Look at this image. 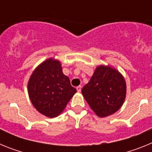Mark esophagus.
<instances>
[{
    "instance_id": "1",
    "label": "esophagus",
    "mask_w": 152,
    "mask_h": 152,
    "mask_svg": "<svg viewBox=\"0 0 152 152\" xmlns=\"http://www.w3.org/2000/svg\"><path fill=\"white\" fill-rule=\"evenodd\" d=\"M76 89H77V92H80V91H81V86H78V87H77Z\"/></svg>"
}]
</instances>
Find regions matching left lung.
<instances>
[{
	"label": "left lung",
	"mask_w": 152,
	"mask_h": 152,
	"mask_svg": "<svg viewBox=\"0 0 152 152\" xmlns=\"http://www.w3.org/2000/svg\"><path fill=\"white\" fill-rule=\"evenodd\" d=\"M81 93L96 116L107 117L117 112L123 106L126 99V83L117 69L110 65L100 64L96 67Z\"/></svg>",
	"instance_id": "1"
}]
</instances>
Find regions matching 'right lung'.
<instances>
[{"instance_id": "obj_1", "label": "right lung", "mask_w": 152, "mask_h": 152, "mask_svg": "<svg viewBox=\"0 0 152 152\" xmlns=\"http://www.w3.org/2000/svg\"><path fill=\"white\" fill-rule=\"evenodd\" d=\"M29 97L36 110L49 118L59 116L77 92L62 72L59 60L49 58L36 67L27 84Z\"/></svg>"}]
</instances>
